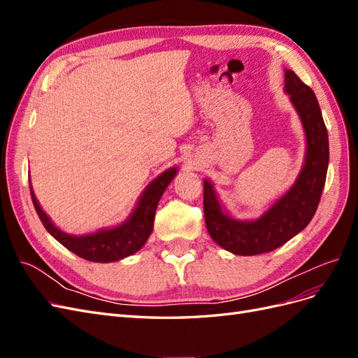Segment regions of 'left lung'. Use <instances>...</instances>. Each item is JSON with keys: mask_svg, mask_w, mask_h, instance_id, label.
<instances>
[{"mask_svg": "<svg viewBox=\"0 0 358 358\" xmlns=\"http://www.w3.org/2000/svg\"><path fill=\"white\" fill-rule=\"evenodd\" d=\"M285 92L300 116L306 136L305 164L282 197L254 221L227 213L210 180L203 182L204 220L212 239L234 255H258L282 246L310 222L317 212L329 167V134L315 94L299 76L285 70Z\"/></svg>", "mask_w": 358, "mask_h": 358, "instance_id": "obj_1", "label": "left lung"}]
</instances>
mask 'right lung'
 <instances>
[{"label": "right lung", "instance_id": "add662e5", "mask_svg": "<svg viewBox=\"0 0 358 358\" xmlns=\"http://www.w3.org/2000/svg\"><path fill=\"white\" fill-rule=\"evenodd\" d=\"M178 169H169L155 178L138 197L137 206L133 213L128 216L127 221L121 225L112 227V229H103L92 234L85 236H73L69 233L61 231L50 221L49 216L40 208L34 191L29 183L31 199L34 203L38 218L50 236L66 246L69 251L79 255L80 258L88 259L94 263H112L136 254L149 239L150 233L154 229L155 210L158 201L162 194H164L169 183L176 176Z\"/></svg>", "mask_w": 358, "mask_h": 358}]
</instances>
